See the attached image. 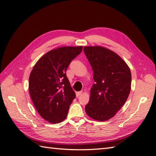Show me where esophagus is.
Listing matches in <instances>:
<instances>
[{"instance_id": "34e87169", "label": "esophagus", "mask_w": 156, "mask_h": 156, "mask_svg": "<svg viewBox=\"0 0 156 156\" xmlns=\"http://www.w3.org/2000/svg\"><path fill=\"white\" fill-rule=\"evenodd\" d=\"M82 93H83V91H77V92H76V96L79 97V95L82 94Z\"/></svg>"}]
</instances>
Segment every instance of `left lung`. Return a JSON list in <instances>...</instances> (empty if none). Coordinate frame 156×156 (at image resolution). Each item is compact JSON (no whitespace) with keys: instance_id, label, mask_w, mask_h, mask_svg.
I'll use <instances>...</instances> for the list:
<instances>
[{"instance_id":"left-lung-1","label":"left lung","mask_w":156,"mask_h":156,"mask_svg":"<svg viewBox=\"0 0 156 156\" xmlns=\"http://www.w3.org/2000/svg\"><path fill=\"white\" fill-rule=\"evenodd\" d=\"M84 52L91 65L95 81L85 112L93 119L107 121L115 115L129 97L130 69L122 57L104 47H84Z\"/></svg>"}]
</instances>
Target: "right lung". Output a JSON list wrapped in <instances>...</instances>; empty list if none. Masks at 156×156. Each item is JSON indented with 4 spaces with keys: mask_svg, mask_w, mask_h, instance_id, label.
I'll list each match as a JSON object with an SVG mask.
<instances>
[{
    "mask_svg": "<svg viewBox=\"0 0 156 156\" xmlns=\"http://www.w3.org/2000/svg\"><path fill=\"white\" fill-rule=\"evenodd\" d=\"M83 46L52 49L37 61L30 72L29 94L39 115L51 123L63 122L75 98L65 72Z\"/></svg>",
    "mask_w": 156,
    "mask_h": 156,
    "instance_id": "right-lung-1",
    "label": "right lung"
}]
</instances>
